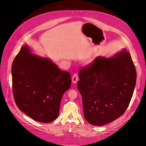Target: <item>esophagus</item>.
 Returning a JSON list of instances; mask_svg holds the SVG:
<instances>
[{"label": "esophagus", "mask_w": 146, "mask_h": 146, "mask_svg": "<svg viewBox=\"0 0 146 146\" xmlns=\"http://www.w3.org/2000/svg\"><path fill=\"white\" fill-rule=\"evenodd\" d=\"M78 76L77 74L76 73V74H74L73 75V77H72V82L73 84H76V83H77V82L78 81Z\"/></svg>", "instance_id": "obj_1"}]
</instances>
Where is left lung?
<instances>
[{
  "label": "left lung",
  "instance_id": "8db88e82",
  "mask_svg": "<svg viewBox=\"0 0 146 146\" xmlns=\"http://www.w3.org/2000/svg\"><path fill=\"white\" fill-rule=\"evenodd\" d=\"M77 88L85 119L102 126L121 116L128 108L136 81V72L125 49L111 58L98 56L78 72Z\"/></svg>",
  "mask_w": 146,
  "mask_h": 146
}]
</instances>
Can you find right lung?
<instances>
[{"mask_svg":"<svg viewBox=\"0 0 146 146\" xmlns=\"http://www.w3.org/2000/svg\"><path fill=\"white\" fill-rule=\"evenodd\" d=\"M24 45L13 62L12 84L19 109L33 119L48 123L59 114L64 94L71 86V75L52 60L32 54Z\"/></svg>","mask_w":146,"mask_h":146,"instance_id":"add662e5","label":"right lung"}]
</instances>
